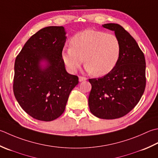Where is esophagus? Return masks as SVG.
<instances>
[{
  "label": "esophagus",
  "mask_w": 158,
  "mask_h": 158,
  "mask_svg": "<svg viewBox=\"0 0 158 158\" xmlns=\"http://www.w3.org/2000/svg\"><path fill=\"white\" fill-rule=\"evenodd\" d=\"M85 80H87V78H85L84 77H81V76H79V81L80 82L83 81H85Z\"/></svg>",
  "instance_id": "1"
}]
</instances>
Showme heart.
Returning a JSON list of instances; mask_svg holds the SVG:
<instances>
[{
	"instance_id": "1",
	"label": "heart",
	"mask_w": 158,
	"mask_h": 158,
	"mask_svg": "<svg viewBox=\"0 0 158 158\" xmlns=\"http://www.w3.org/2000/svg\"><path fill=\"white\" fill-rule=\"evenodd\" d=\"M70 44V47L63 49L61 57L72 73L77 72L84 59L87 72L95 76L106 75L115 68L121 53L118 38L101 31H83L73 37Z\"/></svg>"
}]
</instances>
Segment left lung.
<instances>
[{
    "instance_id": "1",
    "label": "left lung",
    "mask_w": 158,
    "mask_h": 158,
    "mask_svg": "<svg viewBox=\"0 0 158 158\" xmlns=\"http://www.w3.org/2000/svg\"><path fill=\"white\" fill-rule=\"evenodd\" d=\"M103 27L115 33L121 53L110 73L89 79L92 89L88 105L91 113L98 118L115 119L125 116L140 100L146 86V62L136 41L122 26L108 23Z\"/></svg>"
}]
</instances>
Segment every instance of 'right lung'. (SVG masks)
Instances as JSON below:
<instances>
[{"instance_id": "add662e5", "label": "right lung", "mask_w": 158, "mask_h": 158, "mask_svg": "<svg viewBox=\"0 0 158 158\" xmlns=\"http://www.w3.org/2000/svg\"><path fill=\"white\" fill-rule=\"evenodd\" d=\"M64 27H47L27 40L15 58L13 89L23 110L33 118L51 121L65 110L69 94L78 84L61 57L66 42ZM43 60L47 66L42 67Z\"/></svg>"}]
</instances>
